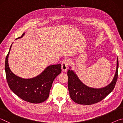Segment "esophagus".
I'll return each mask as SVG.
<instances>
[{
    "instance_id": "1",
    "label": "esophagus",
    "mask_w": 123,
    "mask_h": 123,
    "mask_svg": "<svg viewBox=\"0 0 123 123\" xmlns=\"http://www.w3.org/2000/svg\"><path fill=\"white\" fill-rule=\"evenodd\" d=\"M68 65V62L66 60H64L62 62V63H61V68H62V71L66 72V70H67Z\"/></svg>"
}]
</instances>
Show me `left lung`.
<instances>
[{"label": "left lung", "mask_w": 123, "mask_h": 123, "mask_svg": "<svg viewBox=\"0 0 123 123\" xmlns=\"http://www.w3.org/2000/svg\"><path fill=\"white\" fill-rule=\"evenodd\" d=\"M68 70V88L70 98L75 103L81 105H92L98 103L109 95L115 86L118 78V59H117V67L112 81L101 88H93L87 86L80 80L76 74L69 66Z\"/></svg>", "instance_id": "8db88e82"}]
</instances>
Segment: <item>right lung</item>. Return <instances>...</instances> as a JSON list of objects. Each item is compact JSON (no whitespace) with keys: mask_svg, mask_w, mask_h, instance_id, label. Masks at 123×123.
Segmentation results:
<instances>
[{"mask_svg":"<svg viewBox=\"0 0 123 123\" xmlns=\"http://www.w3.org/2000/svg\"><path fill=\"white\" fill-rule=\"evenodd\" d=\"M21 37L16 39L21 38ZM13 44V43H12ZM12 44L5 59V70L7 84L10 88L20 98L33 104L42 103L48 98L53 81L61 72V64H53L47 67L40 74L30 79L17 76L10 69L8 59Z\"/></svg>","mask_w":123,"mask_h":123,"instance_id":"right-lung-1","label":"right lung"}]
</instances>
